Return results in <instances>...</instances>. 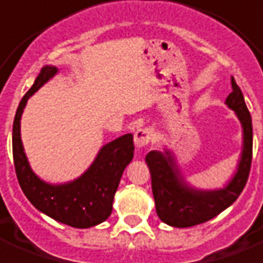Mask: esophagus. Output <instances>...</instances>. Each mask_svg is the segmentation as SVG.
Returning a JSON list of instances; mask_svg holds the SVG:
<instances>
[{
  "label": "esophagus",
  "mask_w": 263,
  "mask_h": 263,
  "mask_svg": "<svg viewBox=\"0 0 263 263\" xmlns=\"http://www.w3.org/2000/svg\"><path fill=\"white\" fill-rule=\"evenodd\" d=\"M152 140V132L149 129H138L134 133V144L137 147L146 146Z\"/></svg>",
  "instance_id": "34e87169"
}]
</instances>
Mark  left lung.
I'll list each match as a JSON object with an SVG mask.
<instances>
[{"label":"left lung","instance_id":"left-lung-1","mask_svg":"<svg viewBox=\"0 0 263 263\" xmlns=\"http://www.w3.org/2000/svg\"><path fill=\"white\" fill-rule=\"evenodd\" d=\"M233 91L226 105L234 110L243 130V147L235 175L220 190H197L184 180L173 153L152 151L145 157L152 176V191L158 218L179 229L192 227L215 218L238 199L249 179L253 157V125L245 98L231 77Z\"/></svg>","mask_w":263,"mask_h":263}]
</instances>
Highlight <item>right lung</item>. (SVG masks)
Wrapping results in <instances>:
<instances>
[{
    "label": "right lung",
    "instance_id": "obj_1",
    "mask_svg": "<svg viewBox=\"0 0 263 263\" xmlns=\"http://www.w3.org/2000/svg\"><path fill=\"white\" fill-rule=\"evenodd\" d=\"M58 73L53 66L41 68L33 86L20 102L13 122V160L20 186L28 200L43 214L75 229H88L105 222L122 173L133 158V134H125L101 147L83 175L64 184L45 183L34 175L24 152L20 122L28 99Z\"/></svg>",
    "mask_w": 263,
    "mask_h": 263
}]
</instances>
